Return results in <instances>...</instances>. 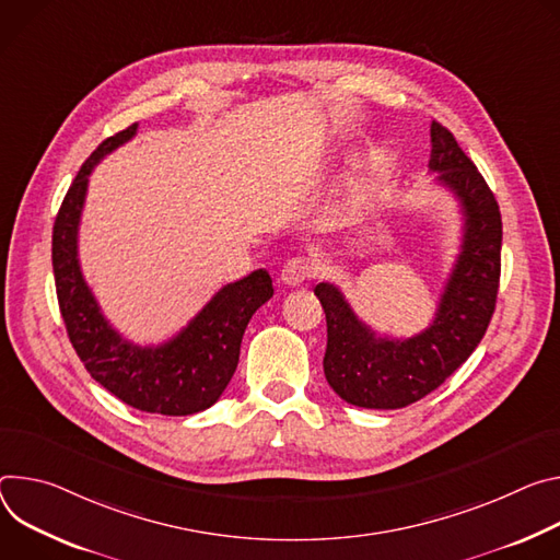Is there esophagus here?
Returning a JSON list of instances; mask_svg holds the SVG:
<instances>
[{
  "label": "esophagus",
  "instance_id": "obj_1",
  "mask_svg": "<svg viewBox=\"0 0 560 560\" xmlns=\"http://www.w3.org/2000/svg\"><path fill=\"white\" fill-rule=\"evenodd\" d=\"M314 273V267L308 265L306 258H291L287 260V265L282 267V273H280V280L289 287H300L306 278H312Z\"/></svg>",
  "mask_w": 560,
  "mask_h": 560
}]
</instances>
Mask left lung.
<instances>
[{"label":"left lung","instance_id":"obj_1","mask_svg":"<svg viewBox=\"0 0 560 560\" xmlns=\"http://www.w3.org/2000/svg\"><path fill=\"white\" fill-rule=\"evenodd\" d=\"M429 168L458 198L463 244L431 325L411 338L366 327L329 282L316 284L327 316L325 376L349 405L400 409L439 389L482 340L501 280L503 222L485 177L452 131L431 121Z\"/></svg>","mask_w":560,"mask_h":560}]
</instances>
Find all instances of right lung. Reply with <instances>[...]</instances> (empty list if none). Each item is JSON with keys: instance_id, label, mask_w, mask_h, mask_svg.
<instances>
[{"instance_id": "obj_1", "label": "right lung", "mask_w": 560, "mask_h": 560, "mask_svg": "<svg viewBox=\"0 0 560 560\" xmlns=\"http://www.w3.org/2000/svg\"><path fill=\"white\" fill-rule=\"evenodd\" d=\"M138 133L131 124L106 138L82 164L52 226V273L67 334L93 381L147 413L189 416L209 409L240 360L244 329L273 295L265 269L222 287L177 336L158 347L124 340L102 316L78 258V231L93 166Z\"/></svg>"}]
</instances>
